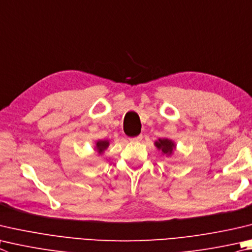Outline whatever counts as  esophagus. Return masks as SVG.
Wrapping results in <instances>:
<instances>
[{"label":"esophagus","mask_w":252,"mask_h":252,"mask_svg":"<svg viewBox=\"0 0 252 252\" xmlns=\"http://www.w3.org/2000/svg\"><path fill=\"white\" fill-rule=\"evenodd\" d=\"M142 139H143V136H142V134H140L138 136H133V138H130L129 140L131 142H140Z\"/></svg>","instance_id":"obj_1"}]
</instances>
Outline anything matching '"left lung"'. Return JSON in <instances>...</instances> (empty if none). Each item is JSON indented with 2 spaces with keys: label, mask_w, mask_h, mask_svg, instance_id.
I'll list each match as a JSON object with an SVG mask.
<instances>
[{
  "label": "left lung",
  "mask_w": 252,
  "mask_h": 252,
  "mask_svg": "<svg viewBox=\"0 0 252 252\" xmlns=\"http://www.w3.org/2000/svg\"><path fill=\"white\" fill-rule=\"evenodd\" d=\"M155 145H157L158 150H161L166 155H171L174 149H175V144L173 143V141L168 139H158V141L155 142Z\"/></svg>",
  "instance_id": "left-lung-1"
}]
</instances>
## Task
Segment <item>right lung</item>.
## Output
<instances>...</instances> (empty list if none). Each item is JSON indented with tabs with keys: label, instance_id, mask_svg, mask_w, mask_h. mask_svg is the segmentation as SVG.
<instances>
[{
	"label": "right lung",
	"instance_id": "add662e5",
	"mask_svg": "<svg viewBox=\"0 0 252 252\" xmlns=\"http://www.w3.org/2000/svg\"><path fill=\"white\" fill-rule=\"evenodd\" d=\"M108 146H109V141H107V140H103V141L100 140L97 142V143H95V149H97V151L100 154L103 153V151L106 150Z\"/></svg>",
	"mask_w": 252,
	"mask_h": 252
}]
</instances>
